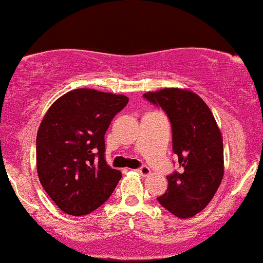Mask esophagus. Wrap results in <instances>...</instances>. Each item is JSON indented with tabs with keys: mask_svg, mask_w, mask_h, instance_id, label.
I'll use <instances>...</instances> for the list:
<instances>
[{
	"mask_svg": "<svg viewBox=\"0 0 263 263\" xmlns=\"http://www.w3.org/2000/svg\"><path fill=\"white\" fill-rule=\"evenodd\" d=\"M137 172L141 174V176H143V177H147V176H149V174H151L149 167H147V165H142V167L138 168Z\"/></svg>",
	"mask_w": 263,
	"mask_h": 263,
	"instance_id": "34e87169",
	"label": "esophagus"
}]
</instances>
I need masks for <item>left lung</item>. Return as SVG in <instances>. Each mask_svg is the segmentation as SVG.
Returning <instances> with one entry per match:
<instances>
[{
    "label": "left lung",
    "mask_w": 263,
    "mask_h": 263,
    "mask_svg": "<svg viewBox=\"0 0 263 263\" xmlns=\"http://www.w3.org/2000/svg\"><path fill=\"white\" fill-rule=\"evenodd\" d=\"M143 98L167 114L182 167L167 176V192L157 200L178 218H192L210 203L224 177L221 132L210 108L193 91L167 87Z\"/></svg>",
    "instance_id": "8db88e82"
}]
</instances>
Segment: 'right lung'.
Wrapping results in <instances>:
<instances>
[{
  "label": "right lung",
  "instance_id": "1",
  "mask_svg": "<svg viewBox=\"0 0 263 263\" xmlns=\"http://www.w3.org/2000/svg\"><path fill=\"white\" fill-rule=\"evenodd\" d=\"M128 98L75 89L57 100L37 134V172L57 206L69 215L90 214L110 198L121 172L105 161V134Z\"/></svg>",
  "mask_w": 263,
  "mask_h": 263
}]
</instances>
